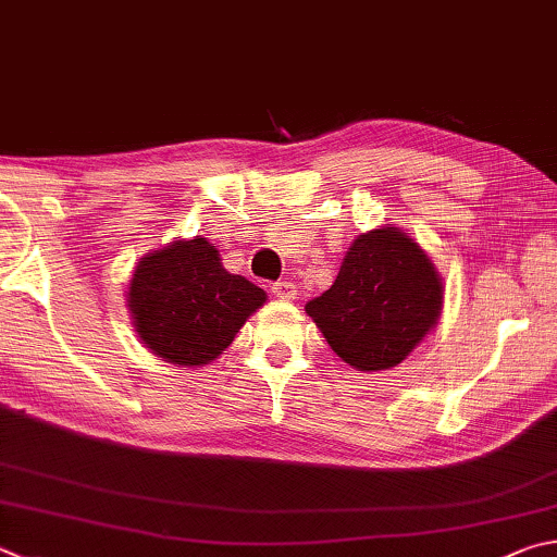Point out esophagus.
Wrapping results in <instances>:
<instances>
[{
  "label": "esophagus",
  "mask_w": 557,
  "mask_h": 557,
  "mask_svg": "<svg viewBox=\"0 0 557 557\" xmlns=\"http://www.w3.org/2000/svg\"><path fill=\"white\" fill-rule=\"evenodd\" d=\"M272 295H275L277 299H282V301H292V299H297V285L295 282H275V285H272Z\"/></svg>",
  "instance_id": "obj_1"
}]
</instances>
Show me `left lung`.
Masks as SVG:
<instances>
[{"instance_id": "obj_1", "label": "left lung", "mask_w": 557, "mask_h": 557, "mask_svg": "<svg viewBox=\"0 0 557 557\" xmlns=\"http://www.w3.org/2000/svg\"><path fill=\"white\" fill-rule=\"evenodd\" d=\"M443 292L429 252L384 224L352 240L336 282L305 309L343 362L380 372L397 368L438 326Z\"/></svg>"}]
</instances>
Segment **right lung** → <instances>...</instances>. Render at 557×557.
Listing matches in <instances>:
<instances>
[{
	"instance_id": "1",
	"label": "right lung",
	"mask_w": 557,
	"mask_h": 557,
	"mask_svg": "<svg viewBox=\"0 0 557 557\" xmlns=\"http://www.w3.org/2000/svg\"><path fill=\"white\" fill-rule=\"evenodd\" d=\"M265 289L221 262L207 238H177L138 260L126 307L138 341L175 368H205L265 305Z\"/></svg>"
}]
</instances>
